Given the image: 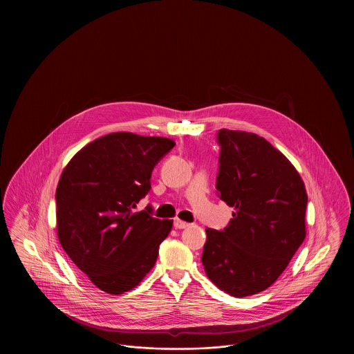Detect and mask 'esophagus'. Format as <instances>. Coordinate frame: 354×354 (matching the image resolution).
<instances>
[{"label": "esophagus", "instance_id": "esophagus-1", "mask_svg": "<svg viewBox=\"0 0 354 354\" xmlns=\"http://www.w3.org/2000/svg\"><path fill=\"white\" fill-rule=\"evenodd\" d=\"M188 226H189V223H187V222H184L181 219H174V227L176 229H185Z\"/></svg>", "mask_w": 354, "mask_h": 354}]
</instances>
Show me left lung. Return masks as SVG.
Segmentation results:
<instances>
[{
    "label": "left lung",
    "mask_w": 354,
    "mask_h": 354,
    "mask_svg": "<svg viewBox=\"0 0 354 354\" xmlns=\"http://www.w3.org/2000/svg\"><path fill=\"white\" fill-rule=\"evenodd\" d=\"M216 191L233 207L222 230L205 229L202 263L207 277L233 297L270 288L305 239L308 196L289 159L264 138L219 129Z\"/></svg>",
    "instance_id": "left-lung-1"
}]
</instances>
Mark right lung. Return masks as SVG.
Wrapping results in <instances>:
<instances>
[{
	"label": "right lung",
	"mask_w": 354,
	"mask_h": 354,
	"mask_svg": "<svg viewBox=\"0 0 354 354\" xmlns=\"http://www.w3.org/2000/svg\"><path fill=\"white\" fill-rule=\"evenodd\" d=\"M176 143L115 132L77 152L55 191L57 234L72 261L109 295L138 286L151 270L173 221L135 212L151 189L155 165Z\"/></svg>",
	"instance_id": "1"
}]
</instances>
